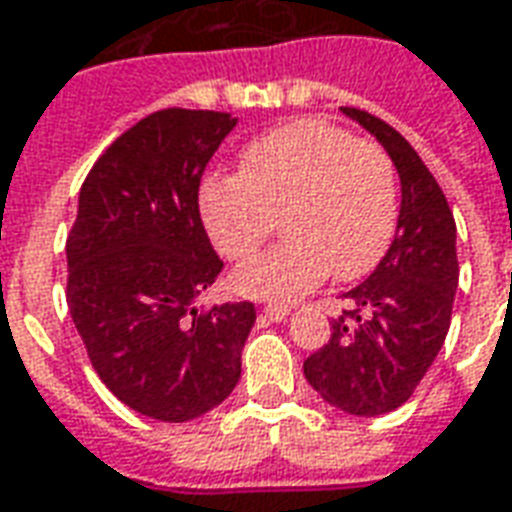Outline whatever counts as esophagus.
<instances>
[{
  "label": "esophagus",
  "mask_w": 512,
  "mask_h": 512,
  "mask_svg": "<svg viewBox=\"0 0 512 512\" xmlns=\"http://www.w3.org/2000/svg\"><path fill=\"white\" fill-rule=\"evenodd\" d=\"M263 315H266L268 321L279 323V321H285V318H288L290 307H288V304H266V307H263Z\"/></svg>",
  "instance_id": "esophagus-1"
}]
</instances>
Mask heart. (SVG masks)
<instances>
[{
	"mask_svg": "<svg viewBox=\"0 0 512 512\" xmlns=\"http://www.w3.org/2000/svg\"><path fill=\"white\" fill-rule=\"evenodd\" d=\"M200 216L227 260H244L282 224L288 235L230 274L252 299H296L332 271L367 274L395 235V167L373 142L323 120H296L246 147L241 172L208 178Z\"/></svg>",
	"mask_w": 512,
	"mask_h": 512,
	"instance_id": "obj_1",
	"label": "heart"
}]
</instances>
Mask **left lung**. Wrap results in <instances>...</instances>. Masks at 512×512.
<instances>
[{
  "instance_id": "1",
  "label": "left lung",
  "mask_w": 512,
  "mask_h": 512,
  "mask_svg": "<svg viewBox=\"0 0 512 512\" xmlns=\"http://www.w3.org/2000/svg\"><path fill=\"white\" fill-rule=\"evenodd\" d=\"M343 115L376 136L400 175L395 241L376 271L343 293L332 337L304 362L329 406L356 417L395 411L414 395L444 345L458 290L455 219L417 150L395 128L354 106Z\"/></svg>"
}]
</instances>
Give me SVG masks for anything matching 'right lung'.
<instances>
[{
    "mask_svg": "<svg viewBox=\"0 0 512 512\" xmlns=\"http://www.w3.org/2000/svg\"><path fill=\"white\" fill-rule=\"evenodd\" d=\"M227 112L161 109L117 136L79 191L65 244L68 310L95 373L128 408L189 422L241 378L255 304L197 312L222 260L200 219L205 164L235 128Z\"/></svg>",
    "mask_w": 512,
    "mask_h": 512,
    "instance_id": "add662e5",
    "label": "right lung"
}]
</instances>
